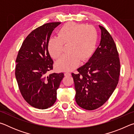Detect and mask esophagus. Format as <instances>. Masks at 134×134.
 Wrapping results in <instances>:
<instances>
[{
	"instance_id": "34e87169",
	"label": "esophagus",
	"mask_w": 134,
	"mask_h": 134,
	"mask_svg": "<svg viewBox=\"0 0 134 134\" xmlns=\"http://www.w3.org/2000/svg\"><path fill=\"white\" fill-rule=\"evenodd\" d=\"M64 75H65V76H70V75H71V73H70V72H69V71H66V72H65Z\"/></svg>"
}]
</instances>
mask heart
<instances>
[{"mask_svg": "<svg viewBox=\"0 0 134 134\" xmlns=\"http://www.w3.org/2000/svg\"><path fill=\"white\" fill-rule=\"evenodd\" d=\"M97 32L93 26L69 22L58 32V37L49 40L48 49L52 57L59 58L64 51V45L69 44V54L63 56L56 63L59 70L70 71L90 58L96 48Z\"/></svg>", "mask_w": 134, "mask_h": 134, "instance_id": "obj_1", "label": "heart"}]
</instances>
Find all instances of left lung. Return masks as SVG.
Here are the masks:
<instances>
[{"instance_id":"1","label":"left lung","mask_w":134,"mask_h":134,"mask_svg":"<svg viewBox=\"0 0 134 134\" xmlns=\"http://www.w3.org/2000/svg\"><path fill=\"white\" fill-rule=\"evenodd\" d=\"M101 41L86 64L72 73L76 89V102L86 110L96 109L113 93L118 83L120 60L116 44L109 32L99 25Z\"/></svg>"}]
</instances>
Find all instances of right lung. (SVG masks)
<instances>
[{"label":"right lung","mask_w":134,"mask_h":134,"mask_svg":"<svg viewBox=\"0 0 134 134\" xmlns=\"http://www.w3.org/2000/svg\"><path fill=\"white\" fill-rule=\"evenodd\" d=\"M61 22H50L33 30L27 36L16 60L15 76L22 97L34 108L45 109L55 102L57 90L64 73L47 72L53 69L48 42L54 28Z\"/></svg>","instance_id":"1"}]
</instances>
